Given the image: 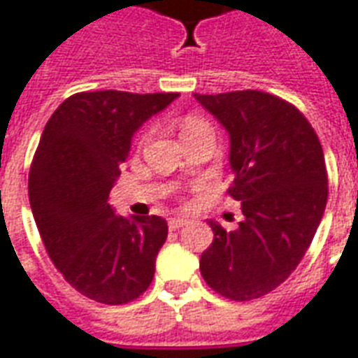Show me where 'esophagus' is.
Returning <instances> with one entry per match:
<instances>
[{"mask_svg": "<svg viewBox=\"0 0 358 358\" xmlns=\"http://www.w3.org/2000/svg\"><path fill=\"white\" fill-rule=\"evenodd\" d=\"M182 225H187V219L181 217V215H177V217H169L168 227L171 231H177V229H181Z\"/></svg>", "mask_w": 358, "mask_h": 358, "instance_id": "esophagus-1", "label": "esophagus"}]
</instances>
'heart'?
Masks as SVG:
<instances>
[{
    "instance_id": "obj_1",
    "label": "heart",
    "mask_w": 358,
    "mask_h": 358,
    "mask_svg": "<svg viewBox=\"0 0 358 358\" xmlns=\"http://www.w3.org/2000/svg\"><path fill=\"white\" fill-rule=\"evenodd\" d=\"M206 127H210V125L206 124V122L202 118H198V116H187V118H185L181 122V137L192 135V133L200 131V129H206ZM150 133H152V129H150V127H147L145 131L141 133L139 145H143V143H147L148 137H150Z\"/></svg>"
}]
</instances>
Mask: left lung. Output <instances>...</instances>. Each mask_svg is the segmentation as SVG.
<instances>
[{
    "label": "left lung",
    "instance_id": "1",
    "mask_svg": "<svg viewBox=\"0 0 358 358\" xmlns=\"http://www.w3.org/2000/svg\"><path fill=\"white\" fill-rule=\"evenodd\" d=\"M194 96L229 133L234 181L227 192L244 213L234 231L208 221L213 242L200 273L223 297L250 301L280 286L311 246L328 200L324 152L307 118L280 96Z\"/></svg>",
    "mask_w": 358,
    "mask_h": 358
}]
</instances>
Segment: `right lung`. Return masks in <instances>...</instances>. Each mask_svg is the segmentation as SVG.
Instances as JSON below:
<instances>
[{"instance_id":"1","label":"right lung","mask_w":358,"mask_h":358,"mask_svg":"<svg viewBox=\"0 0 358 358\" xmlns=\"http://www.w3.org/2000/svg\"><path fill=\"white\" fill-rule=\"evenodd\" d=\"M177 96L83 91L69 96L41 133L28 176L36 225L64 280L99 303H129L152 282L168 223L116 215L108 194L133 133Z\"/></svg>"}]
</instances>
